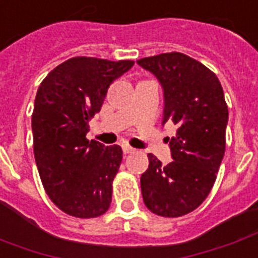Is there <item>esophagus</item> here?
<instances>
[{
  "label": "esophagus",
  "mask_w": 258,
  "mask_h": 258,
  "mask_svg": "<svg viewBox=\"0 0 258 258\" xmlns=\"http://www.w3.org/2000/svg\"><path fill=\"white\" fill-rule=\"evenodd\" d=\"M121 147H122V152H124V154H133V152L136 151L133 147H130L128 144H122Z\"/></svg>",
  "instance_id": "1"
}]
</instances>
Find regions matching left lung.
Masks as SVG:
<instances>
[{
  "label": "left lung",
  "instance_id": "8db88e82",
  "mask_svg": "<svg viewBox=\"0 0 258 258\" xmlns=\"http://www.w3.org/2000/svg\"><path fill=\"white\" fill-rule=\"evenodd\" d=\"M137 63L162 85V122L178 127L168 138L173 158L168 165L148 154L150 165L141 175L144 203L158 216H183L208 198L225 155L229 111L223 89L212 70L185 53H161Z\"/></svg>",
  "mask_w": 258,
  "mask_h": 258
}]
</instances>
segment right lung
<instances>
[{
  "label": "right lung",
  "instance_id": "add662e5",
  "mask_svg": "<svg viewBox=\"0 0 258 258\" xmlns=\"http://www.w3.org/2000/svg\"><path fill=\"white\" fill-rule=\"evenodd\" d=\"M133 64L72 57L49 72L38 89L32 113L35 161L50 201L70 216L97 217L110 208L122 150L89 141L86 134L110 85Z\"/></svg>",
  "mask_w": 258,
  "mask_h": 258
}]
</instances>
